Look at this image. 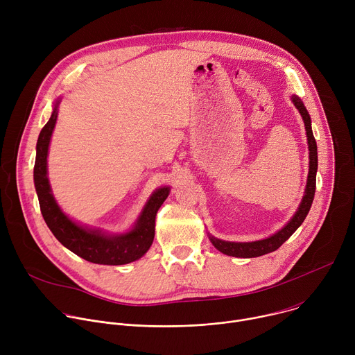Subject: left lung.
Returning a JSON list of instances; mask_svg holds the SVG:
<instances>
[{
  "label": "left lung",
  "instance_id": "1",
  "mask_svg": "<svg viewBox=\"0 0 355 355\" xmlns=\"http://www.w3.org/2000/svg\"><path fill=\"white\" fill-rule=\"evenodd\" d=\"M292 103L295 104L296 110L302 115L303 122H305V129H306V136H308V144H309V175H308V184H306V191L305 196H303L299 209L291 219V222L282 227L278 233L274 236L260 240V241H252V243H233V241H223L219 240L214 236H211L212 244L226 256L232 257H240V259H251V257H260L267 254V252L275 251L279 248L293 233L295 230L303 223L306 215L311 211L312 202L315 198V189H316V171H318V146L316 140L312 132V125H311V116L303 105L302 101L297 96H292Z\"/></svg>",
  "mask_w": 355,
  "mask_h": 355
}]
</instances>
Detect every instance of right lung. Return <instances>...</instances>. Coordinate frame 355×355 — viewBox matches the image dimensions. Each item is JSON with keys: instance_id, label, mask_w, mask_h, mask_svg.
Returning <instances> with one entry per match:
<instances>
[{"instance_id": "obj_1", "label": "right lung", "mask_w": 355, "mask_h": 355, "mask_svg": "<svg viewBox=\"0 0 355 355\" xmlns=\"http://www.w3.org/2000/svg\"><path fill=\"white\" fill-rule=\"evenodd\" d=\"M59 104V103H58ZM58 119V105L49 122L40 130L33 167L35 188L42 216L55 237L78 257L105 266H122L139 260L155 239L156 214L168 196V188L157 189L148 199L136 226L126 234L107 236L99 230H88L73 223L58 207L47 180V148Z\"/></svg>"}]
</instances>
